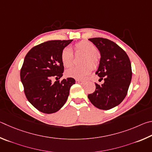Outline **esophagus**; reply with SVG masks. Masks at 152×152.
Returning a JSON list of instances; mask_svg holds the SVG:
<instances>
[{
	"label": "esophagus",
	"mask_w": 152,
	"mask_h": 152,
	"mask_svg": "<svg viewBox=\"0 0 152 152\" xmlns=\"http://www.w3.org/2000/svg\"><path fill=\"white\" fill-rule=\"evenodd\" d=\"M75 81H76L77 83H84V81L79 80V79H76Z\"/></svg>",
	"instance_id": "obj_1"
}]
</instances>
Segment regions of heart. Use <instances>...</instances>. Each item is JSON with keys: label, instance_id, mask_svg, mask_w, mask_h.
<instances>
[{"label": "heart", "instance_id": "obj_1", "mask_svg": "<svg viewBox=\"0 0 152 152\" xmlns=\"http://www.w3.org/2000/svg\"><path fill=\"white\" fill-rule=\"evenodd\" d=\"M75 50L76 52L84 53L83 63H86L81 66H74L65 71V75L68 77L81 79L91 73L93 65L95 66L98 63V56L97 55V49L92 42L87 41H81L75 45ZM61 60L65 67L70 66L73 61V53L69 47H65L61 50ZM91 62L92 64H89Z\"/></svg>", "mask_w": 152, "mask_h": 152}]
</instances>
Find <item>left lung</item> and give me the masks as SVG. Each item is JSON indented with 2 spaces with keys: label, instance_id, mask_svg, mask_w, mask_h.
Masks as SVG:
<instances>
[{
  "label": "left lung",
  "instance_id": "1",
  "mask_svg": "<svg viewBox=\"0 0 152 152\" xmlns=\"http://www.w3.org/2000/svg\"><path fill=\"white\" fill-rule=\"evenodd\" d=\"M99 50V65L95 74L104 83H95L96 89L88 95L95 107L103 110L115 107L122 102L131 83V62L127 53L110 40L96 37L89 39Z\"/></svg>",
  "mask_w": 152,
  "mask_h": 152
}]
</instances>
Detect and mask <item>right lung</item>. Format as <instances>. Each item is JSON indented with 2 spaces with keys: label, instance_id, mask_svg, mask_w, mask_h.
<instances>
[{
  "label": "right lung",
  "instance_id": "right-lung-1",
  "mask_svg": "<svg viewBox=\"0 0 152 152\" xmlns=\"http://www.w3.org/2000/svg\"><path fill=\"white\" fill-rule=\"evenodd\" d=\"M73 40L49 41L34 47L25 56L20 69V80L26 99L44 113L57 112L67 100L73 78L58 80L63 76L64 66L61 53ZM56 81L53 84L51 79Z\"/></svg>",
  "mask_w": 152,
  "mask_h": 152
}]
</instances>
